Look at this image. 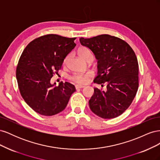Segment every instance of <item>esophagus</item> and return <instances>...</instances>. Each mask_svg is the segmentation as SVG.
Wrapping results in <instances>:
<instances>
[{
  "mask_svg": "<svg viewBox=\"0 0 160 160\" xmlns=\"http://www.w3.org/2000/svg\"><path fill=\"white\" fill-rule=\"evenodd\" d=\"M85 88V86L82 85H75L76 89H81V88Z\"/></svg>",
  "mask_w": 160,
  "mask_h": 160,
  "instance_id": "1",
  "label": "esophagus"
}]
</instances>
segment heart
Instances as JSON below:
<instances>
[{"label": "heart", "instance_id": "1", "mask_svg": "<svg viewBox=\"0 0 160 160\" xmlns=\"http://www.w3.org/2000/svg\"><path fill=\"white\" fill-rule=\"evenodd\" d=\"M77 53L78 55L84 61H87L89 56H91V53L90 51L85 47H81L77 50ZM69 56H67L63 61V64H66V62L68 61ZM93 74L92 72H87L83 74H75L71 77V79L72 80L75 81L77 83H86L88 82L89 79L91 77H93Z\"/></svg>", "mask_w": 160, "mask_h": 160}]
</instances>
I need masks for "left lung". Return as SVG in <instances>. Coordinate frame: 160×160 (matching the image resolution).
<instances>
[{
	"instance_id": "1",
	"label": "left lung",
	"mask_w": 160,
	"mask_h": 160,
	"mask_svg": "<svg viewBox=\"0 0 160 160\" xmlns=\"http://www.w3.org/2000/svg\"><path fill=\"white\" fill-rule=\"evenodd\" d=\"M79 41L93 52L98 60V71L94 83H107L105 91L94 88L89 101V108L101 118H117L132 104L138 89L137 57L126 42L114 36L81 37Z\"/></svg>"
}]
</instances>
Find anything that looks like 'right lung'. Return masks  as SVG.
<instances>
[{
	"instance_id": "add662e5",
	"label": "right lung",
	"mask_w": 160,
	"mask_h": 160,
	"mask_svg": "<svg viewBox=\"0 0 160 160\" xmlns=\"http://www.w3.org/2000/svg\"><path fill=\"white\" fill-rule=\"evenodd\" d=\"M76 38L54 34L31 41L19 59L16 77L23 99L35 112L51 116L63 111L75 88L68 82L59 86L51 79L61 68L64 59L74 49Z\"/></svg>"
}]
</instances>
